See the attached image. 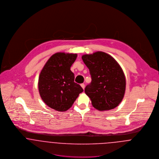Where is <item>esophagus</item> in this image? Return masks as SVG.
Segmentation results:
<instances>
[{"label":"esophagus","instance_id":"esophagus-1","mask_svg":"<svg viewBox=\"0 0 159 159\" xmlns=\"http://www.w3.org/2000/svg\"><path fill=\"white\" fill-rule=\"evenodd\" d=\"M81 86L82 87V88H83V89L85 88V84H84V83H82V84H81Z\"/></svg>","mask_w":159,"mask_h":159}]
</instances>
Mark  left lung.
<instances>
[{"mask_svg":"<svg viewBox=\"0 0 159 159\" xmlns=\"http://www.w3.org/2000/svg\"><path fill=\"white\" fill-rule=\"evenodd\" d=\"M82 59L91 76V83L84 91L93 107L100 111L116 108L125 91V78L120 66L110 55L102 51L83 55Z\"/></svg>","mask_w":159,"mask_h":159,"instance_id":"obj_1","label":"left lung"}]
</instances>
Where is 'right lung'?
I'll list each match as a JSON object with an SVG mask.
<instances>
[{"mask_svg": "<svg viewBox=\"0 0 159 159\" xmlns=\"http://www.w3.org/2000/svg\"><path fill=\"white\" fill-rule=\"evenodd\" d=\"M76 54L57 52L47 61L39 78L40 95L46 104L58 111H66L83 92L74 82L75 75L70 67Z\"/></svg>", "mask_w": 159, "mask_h": 159, "instance_id": "right-lung-1", "label": "right lung"}]
</instances>
